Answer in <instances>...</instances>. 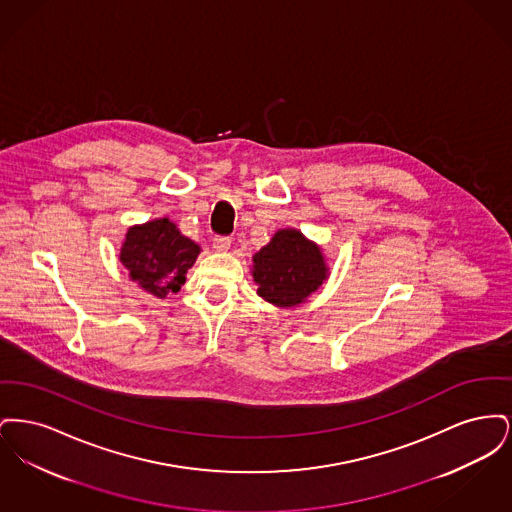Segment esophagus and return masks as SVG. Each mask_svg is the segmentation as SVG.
Listing matches in <instances>:
<instances>
[{
  "label": "esophagus",
  "instance_id": "1",
  "mask_svg": "<svg viewBox=\"0 0 512 512\" xmlns=\"http://www.w3.org/2000/svg\"><path fill=\"white\" fill-rule=\"evenodd\" d=\"M230 244H232V240H230L228 236H217V238L213 240V247H215L217 251H228Z\"/></svg>",
  "mask_w": 512,
  "mask_h": 512
}]
</instances>
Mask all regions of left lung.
Returning a JSON list of instances; mask_svg holds the SVG:
<instances>
[{
    "label": "left lung",
    "mask_w": 512,
    "mask_h": 512,
    "mask_svg": "<svg viewBox=\"0 0 512 512\" xmlns=\"http://www.w3.org/2000/svg\"><path fill=\"white\" fill-rule=\"evenodd\" d=\"M257 293L272 305L293 307L326 280L324 257L317 245L297 230H280L253 257Z\"/></svg>",
    "instance_id": "8db88e82"
}]
</instances>
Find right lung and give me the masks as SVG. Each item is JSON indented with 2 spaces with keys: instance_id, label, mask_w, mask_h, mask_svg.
I'll use <instances>...</instances> for the list:
<instances>
[{
  "instance_id": "right-lung-1",
  "label": "right lung",
  "mask_w": 512,
  "mask_h": 512,
  "mask_svg": "<svg viewBox=\"0 0 512 512\" xmlns=\"http://www.w3.org/2000/svg\"><path fill=\"white\" fill-rule=\"evenodd\" d=\"M197 255L199 245L182 236L174 222L157 219L126 232L121 263L147 293L163 299L180 290Z\"/></svg>"
}]
</instances>
